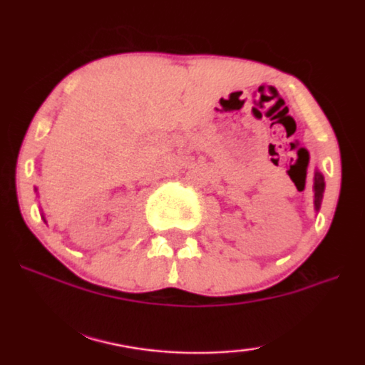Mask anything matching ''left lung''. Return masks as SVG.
<instances>
[{"label": "left lung", "instance_id": "8db88e82", "mask_svg": "<svg viewBox=\"0 0 365 365\" xmlns=\"http://www.w3.org/2000/svg\"><path fill=\"white\" fill-rule=\"evenodd\" d=\"M324 189H325L324 176H322V173L315 171V178H314V192H315V200H314V205H315V210H317V211L320 210L322 197H324Z\"/></svg>", "mask_w": 365, "mask_h": 365}]
</instances>
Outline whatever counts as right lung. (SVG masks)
I'll use <instances>...</instances> for the list:
<instances>
[{
    "label": "right lung",
    "mask_w": 365,
    "mask_h": 365,
    "mask_svg": "<svg viewBox=\"0 0 365 365\" xmlns=\"http://www.w3.org/2000/svg\"><path fill=\"white\" fill-rule=\"evenodd\" d=\"M43 221H45V217H43Z\"/></svg>",
    "instance_id": "1"
}]
</instances>
